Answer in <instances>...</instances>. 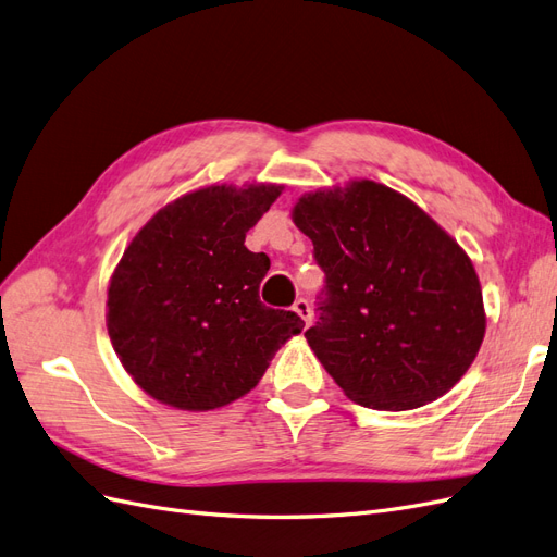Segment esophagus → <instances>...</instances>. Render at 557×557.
I'll return each instance as SVG.
<instances>
[{
	"label": "esophagus",
	"mask_w": 557,
	"mask_h": 557,
	"mask_svg": "<svg viewBox=\"0 0 557 557\" xmlns=\"http://www.w3.org/2000/svg\"><path fill=\"white\" fill-rule=\"evenodd\" d=\"M293 309H295V313L305 320V323L309 325L311 323V318H313V311H311V307H309V301L307 299H297L295 305H293Z\"/></svg>",
	"instance_id": "34e87169"
}]
</instances>
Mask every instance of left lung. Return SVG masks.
Masks as SVG:
<instances>
[{
  "instance_id": "obj_1",
  "label": "left lung",
  "mask_w": 557,
  "mask_h": 557,
  "mask_svg": "<svg viewBox=\"0 0 557 557\" xmlns=\"http://www.w3.org/2000/svg\"><path fill=\"white\" fill-rule=\"evenodd\" d=\"M293 221L325 272L305 336L336 385L387 411L446 395L485 334L479 276L458 242L374 181L309 193Z\"/></svg>"
}]
</instances>
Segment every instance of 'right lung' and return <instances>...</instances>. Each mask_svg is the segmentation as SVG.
Wrapping results in <instances>:
<instances>
[{"label":"right lung","instance_id":"add662e5","mask_svg":"<svg viewBox=\"0 0 557 557\" xmlns=\"http://www.w3.org/2000/svg\"><path fill=\"white\" fill-rule=\"evenodd\" d=\"M281 185H209L160 209L125 248L109 285L107 327L127 374L162 404L209 411L256 387L281 344L305 327L264 307V252L246 232Z\"/></svg>","mask_w":557,"mask_h":557}]
</instances>
